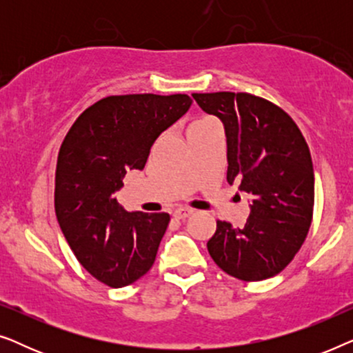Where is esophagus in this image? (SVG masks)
<instances>
[{
  "mask_svg": "<svg viewBox=\"0 0 353 353\" xmlns=\"http://www.w3.org/2000/svg\"><path fill=\"white\" fill-rule=\"evenodd\" d=\"M192 209H188V207H180V209H176L173 212V215L176 216V219H186V216H190L192 214Z\"/></svg>",
  "mask_w": 353,
  "mask_h": 353,
  "instance_id": "1",
  "label": "esophagus"
}]
</instances>
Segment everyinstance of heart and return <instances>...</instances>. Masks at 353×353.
Wrapping results in <instances>:
<instances>
[{
  "label": "heart",
  "instance_id": "heart-1",
  "mask_svg": "<svg viewBox=\"0 0 353 353\" xmlns=\"http://www.w3.org/2000/svg\"><path fill=\"white\" fill-rule=\"evenodd\" d=\"M210 123H216V120L212 119V117L197 119V120H194V122L190 125V127H188V134L192 133V132H194V130H197L199 127H204V125H210Z\"/></svg>",
  "mask_w": 353,
  "mask_h": 353
}]
</instances>
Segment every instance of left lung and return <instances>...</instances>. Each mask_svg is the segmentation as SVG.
I'll return each instance as SVG.
<instances>
[{
    "mask_svg": "<svg viewBox=\"0 0 353 353\" xmlns=\"http://www.w3.org/2000/svg\"><path fill=\"white\" fill-rule=\"evenodd\" d=\"M192 98L223 122L226 180L250 196L243 228L216 221L210 257L243 281L272 278L299 252L312 223L315 176L305 138L283 109L259 96L219 91Z\"/></svg>",
    "mask_w": 353,
    "mask_h": 353,
    "instance_id": "8db88e82",
    "label": "left lung"
}]
</instances>
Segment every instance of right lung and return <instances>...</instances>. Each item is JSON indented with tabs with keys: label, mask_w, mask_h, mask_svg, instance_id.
<instances>
[{
	"label": "right lung",
	"mask_w": 353,
	"mask_h": 353,
	"mask_svg": "<svg viewBox=\"0 0 353 353\" xmlns=\"http://www.w3.org/2000/svg\"><path fill=\"white\" fill-rule=\"evenodd\" d=\"M188 94L109 96L85 110L62 143L54 205L61 230L91 276L128 286L156 260L170 215L127 212L114 197L143 170L159 134L191 108Z\"/></svg>",
	"instance_id": "1"
}]
</instances>
